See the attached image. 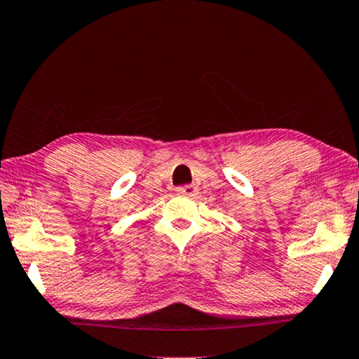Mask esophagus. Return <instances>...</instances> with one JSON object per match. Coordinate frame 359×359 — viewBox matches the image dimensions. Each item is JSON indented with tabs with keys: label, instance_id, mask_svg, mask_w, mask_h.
Returning <instances> with one entry per match:
<instances>
[{
	"label": "esophagus",
	"instance_id": "esophagus-1",
	"mask_svg": "<svg viewBox=\"0 0 359 359\" xmlns=\"http://www.w3.org/2000/svg\"><path fill=\"white\" fill-rule=\"evenodd\" d=\"M176 192L181 196H194L197 192V187L194 184H184V186L176 187Z\"/></svg>",
	"mask_w": 359,
	"mask_h": 359
}]
</instances>
